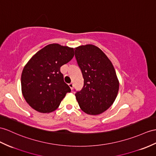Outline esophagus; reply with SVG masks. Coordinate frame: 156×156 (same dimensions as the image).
Returning a JSON list of instances; mask_svg holds the SVG:
<instances>
[{
  "label": "esophagus",
  "mask_w": 156,
  "mask_h": 156,
  "mask_svg": "<svg viewBox=\"0 0 156 156\" xmlns=\"http://www.w3.org/2000/svg\"><path fill=\"white\" fill-rule=\"evenodd\" d=\"M69 87H70L71 90L73 89V83H69Z\"/></svg>",
  "instance_id": "esophagus-1"
}]
</instances>
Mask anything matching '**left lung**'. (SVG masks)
I'll return each instance as SVG.
<instances>
[{
  "mask_svg": "<svg viewBox=\"0 0 156 156\" xmlns=\"http://www.w3.org/2000/svg\"><path fill=\"white\" fill-rule=\"evenodd\" d=\"M84 85L75 93L79 107L88 115L101 114L111 107L119 92V83L110 59L95 45L88 44L75 49Z\"/></svg>",
  "mask_w": 156,
  "mask_h": 156,
  "instance_id": "left-lung-1",
  "label": "left lung"
}]
</instances>
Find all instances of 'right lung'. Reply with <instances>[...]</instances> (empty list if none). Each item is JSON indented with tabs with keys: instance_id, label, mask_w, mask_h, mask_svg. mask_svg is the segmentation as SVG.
<instances>
[{
	"instance_id": "1",
	"label": "right lung",
	"mask_w": 156,
	"mask_h": 156,
	"mask_svg": "<svg viewBox=\"0 0 156 156\" xmlns=\"http://www.w3.org/2000/svg\"><path fill=\"white\" fill-rule=\"evenodd\" d=\"M73 56V48L51 44L30 59L22 71L21 86L22 94L32 108L48 113L59 107L67 93L71 92L60 67Z\"/></svg>"
}]
</instances>
